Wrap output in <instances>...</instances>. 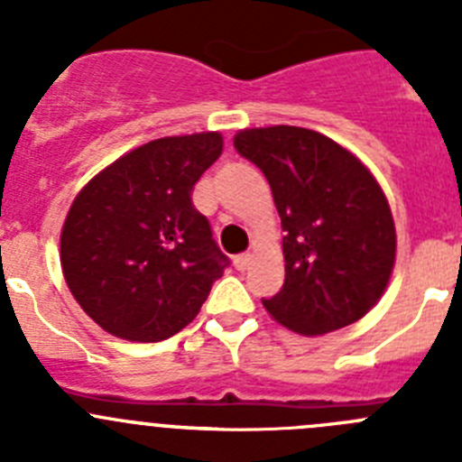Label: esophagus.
Masks as SVG:
<instances>
[{"mask_svg":"<svg viewBox=\"0 0 462 462\" xmlns=\"http://www.w3.org/2000/svg\"><path fill=\"white\" fill-rule=\"evenodd\" d=\"M251 262H253L251 253H241V255L235 257V269L236 271H245L248 266H251Z\"/></svg>","mask_w":462,"mask_h":462,"instance_id":"34e87169","label":"esophagus"}]
</instances>
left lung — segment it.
Here are the masks:
<instances>
[{
    "label": "left lung",
    "instance_id": "left-lung-1",
    "mask_svg": "<svg viewBox=\"0 0 462 462\" xmlns=\"http://www.w3.org/2000/svg\"><path fill=\"white\" fill-rule=\"evenodd\" d=\"M235 148L269 180L287 232L282 290L262 300L271 319L317 337L365 317L396 262L394 218L372 171L326 134L294 125L239 129Z\"/></svg>",
    "mask_w": 462,
    "mask_h": 462
}]
</instances>
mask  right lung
Masks as SVG:
<instances>
[{
    "label": "right lung",
    "instance_id": "right-lung-1",
    "mask_svg": "<svg viewBox=\"0 0 462 462\" xmlns=\"http://www.w3.org/2000/svg\"><path fill=\"white\" fill-rule=\"evenodd\" d=\"M223 152L218 132L163 136L102 168L61 230L68 290L102 330L159 342L196 319L227 257L193 207V184Z\"/></svg>",
    "mask_w": 462,
    "mask_h": 462
}]
</instances>
